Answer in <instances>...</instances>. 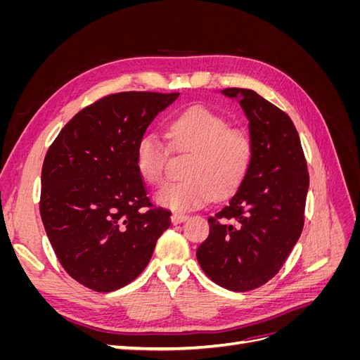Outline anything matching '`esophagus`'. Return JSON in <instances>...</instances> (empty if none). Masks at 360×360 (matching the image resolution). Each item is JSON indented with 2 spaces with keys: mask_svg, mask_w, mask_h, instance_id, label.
Here are the masks:
<instances>
[{
  "mask_svg": "<svg viewBox=\"0 0 360 360\" xmlns=\"http://www.w3.org/2000/svg\"><path fill=\"white\" fill-rule=\"evenodd\" d=\"M188 219V216L186 214H183V213H172L171 214V222L176 225V224H180V222H183V221H186Z\"/></svg>",
  "mask_w": 360,
  "mask_h": 360,
  "instance_id": "34e87169",
  "label": "esophagus"
}]
</instances>
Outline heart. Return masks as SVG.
I'll return each instance as SVG.
<instances>
[{
	"label": "heart",
	"instance_id": "obj_1",
	"mask_svg": "<svg viewBox=\"0 0 360 360\" xmlns=\"http://www.w3.org/2000/svg\"><path fill=\"white\" fill-rule=\"evenodd\" d=\"M167 135L180 151H191L183 168L186 177L168 184L156 193V202L177 212H189L210 202L216 195L236 191L243 181L252 159L249 136L237 129H228L225 120L202 106L191 108L172 118ZM167 148L155 132L138 139L135 165L147 183L160 184L165 180Z\"/></svg>",
	"mask_w": 360,
	"mask_h": 360
}]
</instances>
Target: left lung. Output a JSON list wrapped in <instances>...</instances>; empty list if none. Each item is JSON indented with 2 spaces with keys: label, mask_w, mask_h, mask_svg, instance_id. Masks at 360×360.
Here are the masks:
<instances>
[{
  "label": "left lung",
  "mask_w": 360,
  "mask_h": 360,
  "mask_svg": "<svg viewBox=\"0 0 360 360\" xmlns=\"http://www.w3.org/2000/svg\"><path fill=\"white\" fill-rule=\"evenodd\" d=\"M248 118L252 159L240 186L213 216L197 259L217 285L249 291L285 263L303 230L309 176L291 118L254 90L226 89Z\"/></svg>",
  "instance_id": "8db88e82"
}]
</instances>
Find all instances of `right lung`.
<instances>
[{
    "label": "right lung",
    "mask_w": 360,
    "mask_h": 360,
    "mask_svg": "<svg viewBox=\"0 0 360 360\" xmlns=\"http://www.w3.org/2000/svg\"><path fill=\"white\" fill-rule=\"evenodd\" d=\"M179 96H106L76 114L49 147L40 214L53 252L79 284L101 292L127 285L171 225V212L148 201L135 148Z\"/></svg>",
    "instance_id": "right-lung-1"
}]
</instances>
